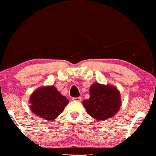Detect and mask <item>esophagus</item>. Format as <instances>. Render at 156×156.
Masks as SVG:
<instances>
[{
  "mask_svg": "<svg viewBox=\"0 0 156 156\" xmlns=\"http://www.w3.org/2000/svg\"><path fill=\"white\" fill-rule=\"evenodd\" d=\"M72 100H73V101H76V102H80L81 100H82V98H73Z\"/></svg>",
  "mask_w": 156,
  "mask_h": 156,
  "instance_id": "obj_1",
  "label": "esophagus"
}]
</instances>
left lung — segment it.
I'll return each instance as SVG.
<instances>
[{
  "label": "left lung",
  "instance_id": "obj_1",
  "mask_svg": "<svg viewBox=\"0 0 156 156\" xmlns=\"http://www.w3.org/2000/svg\"><path fill=\"white\" fill-rule=\"evenodd\" d=\"M87 113L94 119L106 120L114 117L122 105L121 95L111 85L93 83L90 87V98L83 101Z\"/></svg>",
  "mask_w": 156,
  "mask_h": 156
}]
</instances>
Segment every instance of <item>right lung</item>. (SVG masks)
<instances>
[{"instance_id": "1", "label": "right lung", "mask_w": 156, "mask_h": 156, "mask_svg": "<svg viewBox=\"0 0 156 156\" xmlns=\"http://www.w3.org/2000/svg\"><path fill=\"white\" fill-rule=\"evenodd\" d=\"M30 108L35 115L53 121L62 113L69 101L54 85L40 87L30 95Z\"/></svg>"}]
</instances>
